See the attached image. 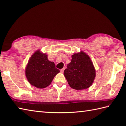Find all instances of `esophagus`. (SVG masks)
Wrapping results in <instances>:
<instances>
[{"instance_id":"esophagus-1","label":"esophagus","mask_w":126,"mask_h":126,"mask_svg":"<svg viewBox=\"0 0 126 126\" xmlns=\"http://www.w3.org/2000/svg\"><path fill=\"white\" fill-rule=\"evenodd\" d=\"M64 69H65V68H62V69H61V70H60L61 73H63L64 71Z\"/></svg>"}]
</instances>
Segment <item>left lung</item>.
Wrapping results in <instances>:
<instances>
[{"instance_id":"8db88e82","label":"left lung","mask_w":126,"mask_h":126,"mask_svg":"<svg viewBox=\"0 0 126 126\" xmlns=\"http://www.w3.org/2000/svg\"><path fill=\"white\" fill-rule=\"evenodd\" d=\"M71 62L67 65L64 75L73 89L83 90L89 88L96 76V70L90 57L80 51L71 56Z\"/></svg>"}]
</instances>
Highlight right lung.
Instances as JSON below:
<instances>
[{
  "label": "right lung",
  "instance_id": "obj_1",
  "mask_svg": "<svg viewBox=\"0 0 126 126\" xmlns=\"http://www.w3.org/2000/svg\"><path fill=\"white\" fill-rule=\"evenodd\" d=\"M60 72L56 68L54 62L48 60L47 53L38 50L29 59L25 73L31 85L43 89L49 86L54 77Z\"/></svg>",
  "mask_w": 126,
  "mask_h": 126
}]
</instances>
